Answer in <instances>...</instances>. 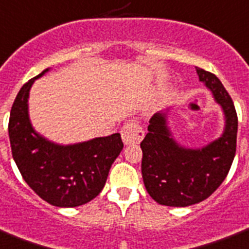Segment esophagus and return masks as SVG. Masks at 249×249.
I'll return each mask as SVG.
<instances>
[{
	"label": "esophagus",
	"instance_id": "esophagus-1",
	"mask_svg": "<svg viewBox=\"0 0 249 249\" xmlns=\"http://www.w3.org/2000/svg\"><path fill=\"white\" fill-rule=\"evenodd\" d=\"M121 137H123L125 145L140 143L142 138L145 137V132H143L141 125H138L134 121H129L121 128Z\"/></svg>",
	"mask_w": 249,
	"mask_h": 249
}]
</instances>
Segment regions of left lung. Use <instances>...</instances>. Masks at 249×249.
<instances>
[{
  "instance_id": "1",
  "label": "left lung",
  "mask_w": 249,
  "mask_h": 249,
  "mask_svg": "<svg viewBox=\"0 0 249 249\" xmlns=\"http://www.w3.org/2000/svg\"><path fill=\"white\" fill-rule=\"evenodd\" d=\"M196 70L201 82L221 104L226 128L222 137L202 149H184L171 138L164 113L150 119L149 132L141 142L142 179L153 200L166 206L183 208L206 200L223 183L236 153L238 115L234 102L213 73Z\"/></svg>"
}]
</instances>
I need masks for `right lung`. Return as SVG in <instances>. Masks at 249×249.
Segmentation results:
<instances>
[{"mask_svg": "<svg viewBox=\"0 0 249 249\" xmlns=\"http://www.w3.org/2000/svg\"><path fill=\"white\" fill-rule=\"evenodd\" d=\"M37 77L24 83L10 111L9 138L11 154L28 187L48 204L74 208L91 201L103 189L112 163L124 147L121 136L70 146L47 141L32 129L28 119V92Z\"/></svg>", "mask_w": 249, "mask_h": 249, "instance_id": "1", "label": "right lung"}]
</instances>
